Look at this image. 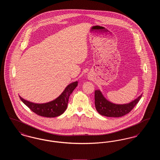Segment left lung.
Wrapping results in <instances>:
<instances>
[{"instance_id": "1", "label": "left lung", "mask_w": 160, "mask_h": 160, "mask_svg": "<svg viewBox=\"0 0 160 160\" xmlns=\"http://www.w3.org/2000/svg\"><path fill=\"white\" fill-rule=\"evenodd\" d=\"M142 95L126 104H115L107 101L100 91H95V105L99 114L107 117H121L129 113L138 102Z\"/></svg>"}]
</instances>
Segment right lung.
I'll list each match as a JSON object with an SVG mask.
<instances>
[{"label": "right lung", "mask_w": 160, "mask_h": 160, "mask_svg": "<svg viewBox=\"0 0 160 160\" xmlns=\"http://www.w3.org/2000/svg\"><path fill=\"white\" fill-rule=\"evenodd\" d=\"M77 82L69 84L61 95L53 101L45 104H35L28 101L19 96L23 103L38 115L47 118H54L62 114L67 108L69 97L77 86Z\"/></svg>", "instance_id": "obj_1"}]
</instances>
